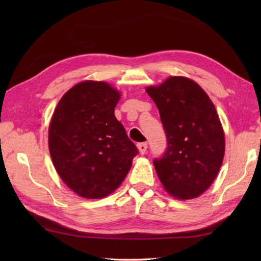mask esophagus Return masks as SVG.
I'll return each instance as SVG.
<instances>
[{
  "label": "esophagus",
  "instance_id": "34e87169",
  "mask_svg": "<svg viewBox=\"0 0 261 261\" xmlns=\"http://www.w3.org/2000/svg\"><path fill=\"white\" fill-rule=\"evenodd\" d=\"M147 148H148L147 142L138 143V149H139V152H140L141 154H145V152H146V150H147Z\"/></svg>",
  "mask_w": 261,
  "mask_h": 261
}]
</instances>
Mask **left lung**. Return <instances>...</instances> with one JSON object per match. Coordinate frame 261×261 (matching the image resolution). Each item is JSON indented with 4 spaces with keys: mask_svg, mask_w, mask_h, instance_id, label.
<instances>
[{
    "mask_svg": "<svg viewBox=\"0 0 261 261\" xmlns=\"http://www.w3.org/2000/svg\"><path fill=\"white\" fill-rule=\"evenodd\" d=\"M146 92L167 137L165 153L153 160L159 179L174 197L195 198L214 181L224 157V132L214 104L201 86L180 76Z\"/></svg>",
    "mask_w": 261,
    "mask_h": 261,
    "instance_id": "left-lung-1",
    "label": "left lung"
}]
</instances>
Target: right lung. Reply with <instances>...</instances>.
I'll return each mask as SVG.
<instances>
[{"mask_svg": "<svg viewBox=\"0 0 261 261\" xmlns=\"http://www.w3.org/2000/svg\"><path fill=\"white\" fill-rule=\"evenodd\" d=\"M120 93L105 82L85 81L65 94L49 125V151L60 178L85 198L118 188L138 149L116 120Z\"/></svg>", "mask_w": 261, "mask_h": 261, "instance_id": "obj_1", "label": "right lung"}]
</instances>
